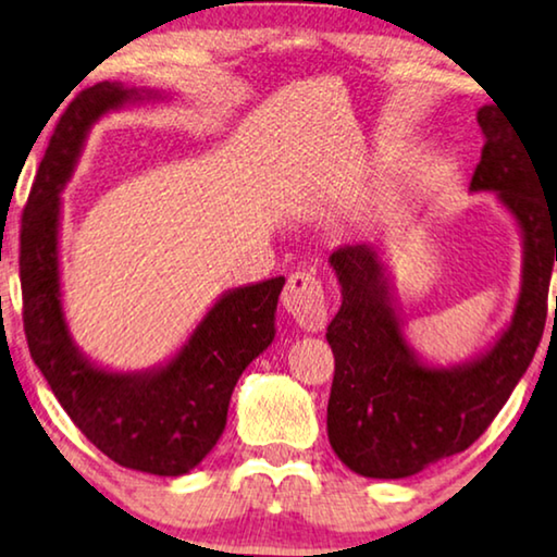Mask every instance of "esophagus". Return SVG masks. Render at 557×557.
<instances>
[{"mask_svg": "<svg viewBox=\"0 0 557 557\" xmlns=\"http://www.w3.org/2000/svg\"><path fill=\"white\" fill-rule=\"evenodd\" d=\"M281 304L304 330H322L326 324L324 286L311 273H292L284 294H281Z\"/></svg>", "mask_w": 557, "mask_h": 557, "instance_id": "obj_1", "label": "esophagus"}]
</instances>
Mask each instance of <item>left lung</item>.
<instances>
[{"label": "left lung", "mask_w": 557, "mask_h": 557, "mask_svg": "<svg viewBox=\"0 0 557 557\" xmlns=\"http://www.w3.org/2000/svg\"><path fill=\"white\" fill-rule=\"evenodd\" d=\"M484 147L469 193H492L522 238L512 319L471 360L433 364L410 347L393 273L375 243L330 256L342 307L326 326L334 383L326 436L355 474L406 479L461 454L494 421L540 345L557 261V200H545L535 159L499 106L476 111Z\"/></svg>", "instance_id": "obj_1"}]
</instances>
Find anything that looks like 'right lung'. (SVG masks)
Segmentation results:
<instances>
[{"label":"right lung","mask_w":557,"mask_h":557,"mask_svg":"<svg viewBox=\"0 0 557 557\" xmlns=\"http://www.w3.org/2000/svg\"><path fill=\"white\" fill-rule=\"evenodd\" d=\"M154 101L172 96L103 81L67 106L22 212V319L29 355L90 444L126 469L182 476L223 436L235 383L276 337V304L286 278L220 294L185 345L154 368H101L75 345L60 284V195L94 124L111 111Z\"/></svg>","instance_id":"add662e5"}]
</instances>
